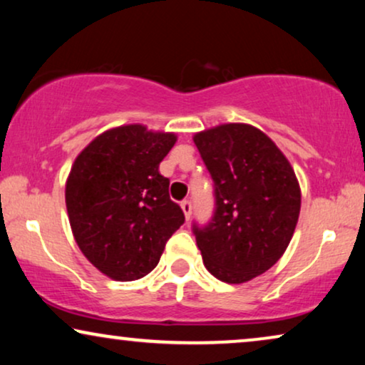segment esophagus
<instances>
[{"mask_svg":"<svg viewBox=\"0 0 365 365\" xmlns=\"http://www.w3.org/2000/svg\"><path fill=\"white\" fill-rule=\"evenodd\" d=\"M181 209L184 212V216H186V219L191 217V212H192V206H191V201H182L181 202Z\"/></svg>","mask_w":365,"mask_h":365,"instance_id":"obj_1","label":"esophagus"}]
</instances>
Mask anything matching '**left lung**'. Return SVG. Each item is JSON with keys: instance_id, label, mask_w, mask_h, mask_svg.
<instances>
[{"instance_id": "8db88e82", "label": "left lung", "mask_w": 365, "mask_h": 365, "mask_svg": "<svg viewBox=\"0 0 365 365\" xmlns=\"http://www.w3.org/2000/svg\"><path fill=\"white\" fill-rule=\"evenodd\" d=\"M192 139L216 194L212 221L194 226L202 262L219 281L247 282L271 269L291 242L301 212L296 173L251 124H219Z\"/></svg>"}]
</instances>
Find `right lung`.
<instances>
[{
    "mask_svg": "<svg viewBox=\"0 0 365 365\" xmlns=\"http://www.w3.org/2000/svg\"><path fill=\"white\" fill-rule=\"evenodd\" d=\"M176 141L174 133L124 124L99 134L74 159L64 191L74 241L113 281L148 276L184 222L159 173Z\"/></svg>",
    "mask_w": 365,
    "mask_h": 365,
    "instance_id": "1",
    "label": "right lung"
}]
</instances>
